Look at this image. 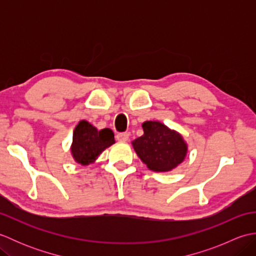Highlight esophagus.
<instances>
[{
    "instance_id": "34e87169",
    "label": "esophagus",
    "mask_w": 256,
    "mask_h": 256,
    "mask_svg": "<svg viewBox=\"0 0 256 256\" xmlns=\"http://www.w3.org/2000/svg\"><path fill=\"white\" fill-rule=\"evenodd\" d=\"M116 140L118 142H128V133H118Z\"/></svg>"
}]
</instances>
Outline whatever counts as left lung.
Wrapping results in <instances>:
<instances>
[{"label": "left lung", "instance_id": "obj_1", "mask_svg": "<svg viewBox=\"0 0 256 256\" xmlns=\"http://www.w3.org/2000/svg\"><path fill=\"white\" fill-rule=\"evenodd\" d=\"M142 128L144 134L132 145L148 170L170 172L184 162L188 146L180 134L157 121H146Z\"/></svg>", "mask_w": 256, "mask_h": 256}]
</instances>
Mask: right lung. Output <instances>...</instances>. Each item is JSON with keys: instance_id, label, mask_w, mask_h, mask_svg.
Masks as SVG:
<instances>
[{"instance_id": "add662e5", "label": "right lung", "mask_w": 256, "mask_h": 256, "mask_svg": "<svg viewBox=\"0 0 256 256\" xmlns=\"http://www.w3.org/2000/svg\"><path fill=\"white\" fill-rule=\"evenodd\" d=\"M114 133L110 128L98 131L88 121H80L74 131L72 155L81 165H89L99 157L106 148L114 144Z\"/></svg>"}]
</instances>
